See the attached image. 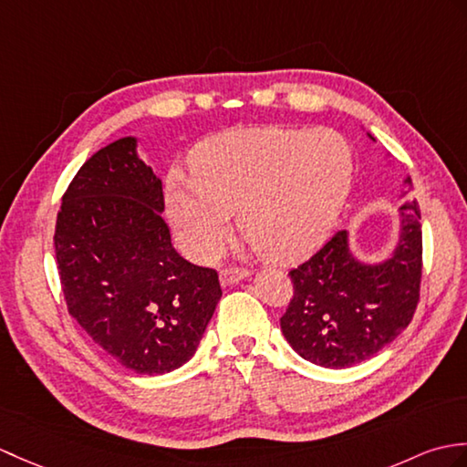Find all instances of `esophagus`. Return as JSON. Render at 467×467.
I'll list each match as a JSON object with an SVG mask.
<instances>
[{
  "instance_id": "1",
  "label": "esophagus",
  "mask_w": 467,
  "mask_h": 467,
  "mask_svg": "<svg viewBox=\"0 0 467 467\" xmlns=\"http://www.w3.org/2000/svg\"><path fill=\"white\" fill-rule=\"evenodd\" d=\"M248 276V270L243 268V266H229V268H223L221 270V283L224 286H231V285H236L241 283L243 278Z\"/></svg>"
}]
</instances>
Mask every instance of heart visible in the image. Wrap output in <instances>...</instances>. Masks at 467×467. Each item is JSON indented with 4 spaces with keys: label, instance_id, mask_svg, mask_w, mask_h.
<instances>
[{
    "label": "heart",
    "instance_id": "1",
    "mask_svg": "<svg viewBox=\"0 0 467 467\" xmlns=\"http://www.w3.org/2000/svg\"><path fill=\"white\" fill-rule=\"evenodd\" d=\"M354 149L334 129H238L197 149L194 172L172 169L165 201L184 248L219 254L233 211L268 258L292 263L330 234L354 179Z\"/></svg>",
    "mask_w": 467,
    "mask_h": 467
}]
</instances>
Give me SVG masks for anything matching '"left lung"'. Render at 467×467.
<instances>
[{"label":"left lung","instance_id":"1","mask_svg":"<svg viewBox=\"0 0 467 467\" xmlns=\"http://www.w3.org/2000/svg\"><path fill=\"white\" fill-rule=\"evenodd\" d=\"M400 211V241L384 263H358L348 234L338 231L288 273L295 295L280 328L305 360L322 368L360 364L386 348L414 318L421 283V216L418 201Z\"/></svg>","mask_w":467,"mask_h":467}]
</instances>
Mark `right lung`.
I'll return each mask as SVG.
<instances>
[{"label": "right lung", "instance_id": "add662e5", "mask_svg": "<svg viewBox=\"0 0 467 467\" xmlns=\"http://www.w3.org/2000/svg\"><path fill=\"white\" fill-rule=\"evenodd\" d=\"M135 147L125 137L85 161L53 243L71 317L119 364L157 376L191 360L223 290L172 248L161 179Z\"/></svg>", "mask_w": 467, "mask_h": 467}]
</instances>
